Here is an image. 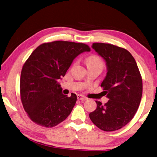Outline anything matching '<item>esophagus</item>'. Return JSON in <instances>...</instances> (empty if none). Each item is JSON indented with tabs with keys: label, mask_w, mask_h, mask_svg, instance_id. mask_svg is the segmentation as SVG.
I'll list each match as a JSON object with an SVG mask.
<instances>
[{
	"label": "esophagus",
	"mask_w": 157,
	"mask_h": 157,
	"mask_svg": "<svg viewBox=\"0 0 157 157\" xmlns=\"http://www.w3.org/2000/svg\"><path fill=\"white\" fill-rule=\"evenodd\" d=\"M77 98H78V100L81 101H86V99H87L86 98V97H84V96H82V95H78V96H77Z\"/></svg>",
	"instance_id": "obj_1"
}]
</instances>
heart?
I'll return each mask as SVG.
<instances>
[{
    "label": "heart",
    "instance_id": "obj_1",
    "mask_svg": "<svg viewBox=\"0 0 157 157\" xmlns=\"http://www.w3.org/2000/svg\"><path fill=\"white\" fill-rule=\"evenodd\" d=\"M87 66H94L100 68L101 70L104 67V62L100 56L97 55H92L89 56L86 60Z\"/></svg>",
    "mask_w": 157,
    "mask_h": 157
}]
</instances>
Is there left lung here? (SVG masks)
Here are the masks:
<instances>
[{"instance_id": "obj_1", "label": "left lung", "mask_w": 157, "mask_h": 157, "mask_svg": "<svg viewBox=\"0 0 157 157\" xmlns=\"http://www.w3.org/2000/svg\"><path fill=\"white\" fill-rule=\"evenodd\" d=\"M91 47L105 61L107 73L101 86L109 101L104 105L96 101L97 108L89 113V118L101 130H118L133 118L140 105L143 94L140 71L125 49L106 43H93Z\"/></svg>"}]
</instances>
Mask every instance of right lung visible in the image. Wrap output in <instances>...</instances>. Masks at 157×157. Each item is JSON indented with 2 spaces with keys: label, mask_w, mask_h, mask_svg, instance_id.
Wrapping results in <instances>:
<instances>
[{
  "label": "right lung",
  "mask_w": 157,
  "mask_h": 157,
  "mask_svg": "<svg viewBox=\"0 0 157 157\" xmlns=\"http://www.w3.org/2000/svg\"><path fill=\"white\" fill-rule=\"evenodd\" d=\"M84 52H90L85 44L54 41L40 44L25 62L20 78L21 100L33 122L53 127L71 114L77 96L62 94L58 82L74 59Z\"/></svg>",
  "instance_id": "add662e5"
}]
</instances>
